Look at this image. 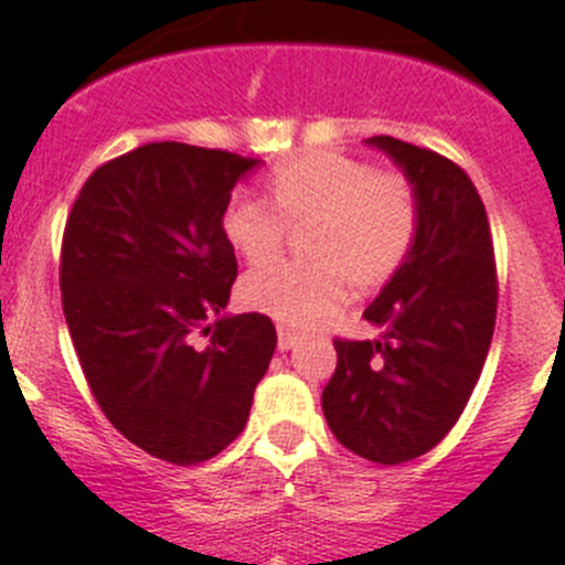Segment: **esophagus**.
<instances>
[{"label": "esophagus", "instance_id": "1", "mask_svg": "<svg viewBox=\"0 0 565 565\" xmlns=\"http://www.w3.org/2000/svg\"><path fill=\"white\" fill-rule=\"evenodd\" d=\"M300 342V337L295 334V331H289V329H278V351H292L295 345H298Z\"/></svg>", "mask_w": 565, "mask_h": 565}]
</instances>
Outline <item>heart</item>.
Wrapping results in <instances>:
<instances>
[{"instance_id":"obj_1","label":"heart","mask_w":565,"mask_h":565,"mask_svg":"<svg viewBox=\"0 0 565 565\" xmlns=\"http://www.w3.org/2000/svg\"><path fill=\"white\" fill-rule=\"evenodd\" d=\"M270 200L234 192L223 209V236L247 262H265L287 223L315 220L307 247L318 258H281L242 278V300L281 326L312 329L334 318L362 284H379L404 265L418 234V203L402 175L376 172L340 152H309L281 163L267 181Z\"/></svg>"}]
</instances>
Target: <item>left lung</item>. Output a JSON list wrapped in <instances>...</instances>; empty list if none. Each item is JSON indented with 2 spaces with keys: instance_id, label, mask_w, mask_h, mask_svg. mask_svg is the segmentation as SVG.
Segmentation results:
<instances>
[{
  "instance_id": "8db88e82",
  "label": "left lung",
  "mask_w": 565,
  "mask_h": 565,
  "mask_svg": "<svg viewBox=\"0 0 565 565\" xmlns=\"http://www.w3.org/2000/svg\"><path fill=\"white\" fill-rule=\"evenodd\" d=\"M404 172L418 234L365 309L379 340H334L323 415L337 440L379 466L435 449L466 409L497 326V262L484 205L449 158L371 136Z\"/></svg>"
}]
</instances>
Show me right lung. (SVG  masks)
Here are the masks:
<instances>
[{
    "label": "right lung",
    "mask_w": 565,
    "mask_h": 565,
    "mask_svg": "<svg viewBox=\"0 0 565 565\" xmlns=\"http://www.w3.org/2000/svg\"><path fill=\"white\" fill-rule=\"evenodd\" d=\"M258 163L181 141L136 147L83 183L63 231V315L88 387L114 429L172 466L242 435L276 351L270 318L225 315L236 256L220 217Z\"/></svg>",
    "instance_id": "obj_1"
}]
</instances>
